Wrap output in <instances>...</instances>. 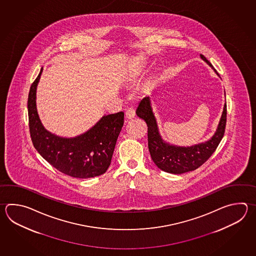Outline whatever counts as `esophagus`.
Here are the masks:
<instances>
[{
	"mask_svg": "<svg viewBox=\"0 0 256 256\" xmlns=\"http://www.w3.org/2000/svg\"><path fill=\"white\" fill-rule=\"evenodd\" d=\"M126 118H128V120H130V118H133L135 115H136V113H135V110H133L132 108H128V110H126Z\"/></svg>",
	"mask_w": 256,
	"mask_h": 256,
	"instance_id": "1",
	"label": "esophagus"
}]
</instances>
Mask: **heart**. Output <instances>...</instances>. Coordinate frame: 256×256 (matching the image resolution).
Instances as JSON below:
<instances>
[{"label":"heart","mask_w":256,"mask_h":256,"mask_svg":"<svg viewBox=\"0 0 256 256\" xmlns=\"http://www.w3.org/2000/svg\"><path fill=\"white\" fill-rule=\"evenodd\" d=\"M136 76V73L132 74V78H135V76Z\"/></svg>","instance_id":"b5f03b06"}]
</instances>
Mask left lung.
Wrapping results in <instances>:
<instances>
[{
    "mask_svg": "<svg viewBox=\"0 0 256 256\" xmlns=\"http://www.w3.org/2000/svg\"><path fill=\"white\" fill-rule=\"evenodd\" d=\"M200 58L219 76V74L217 73L212 64L204 58V56L200 54ZM136 114L138 118L146 121L148 150L152 160L156 164V167L166 172L182 174L192 172L200 167L215 152L224 135L227 110L225 102L219 125L214 136L209 140L190 146H176L163 140L160 134L156 118L152 111V101L150 96H145L141 100L136 108Z\"/></svg>",
    "mask_w": 256,
    "mask_h": 256,
    "instance_id": "1",
    "label": "left lung"
}]
</instances>
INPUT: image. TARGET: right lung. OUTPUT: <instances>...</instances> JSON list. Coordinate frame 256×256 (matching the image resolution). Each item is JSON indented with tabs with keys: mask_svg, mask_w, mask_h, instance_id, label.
I'll use <instances>...</instances> for the list:
<instances>
[{
	"mask_svg": "<svg viewBox=\"0 0 256 256\" xmlns=\"http://www.w3.org/2000/svg\"><path fill=\"white\" fill-rule=\"evenodd\" d=\"M42 68L32 84L28 116L32 141L52 167L68 176L88 178L104 174L110 167L116 140L124 124V112L104 115L90 130L74 138H62L46 130L37 113V84Z\"/></svg>",
	"mask_w": 256,
	"mask_h": 256,
	"instance_id": "right-lung-1",
	"label": "right lung"
}]
</instances>
